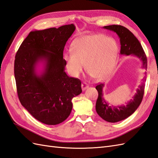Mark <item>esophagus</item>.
Segmentation results:
<instances>
[{
    "label": "esophagus",
    "mask_w": 158,
    "mask_h": 158,
    "mask_svg": "<svg viewBox=\"0 0 158 158\" xmlns=\"http://www.w3.org/2000/svg\"><path fill=\"white\" fill-rule=\"evenodd\" d=\"M81 86H82V90L83 91H84L85 90L86 88H88V84L86 83V82H84L82 84V85H81Z\"/></svg>",
    "instance_id": "obj_1"
}]
</instances>
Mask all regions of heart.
<instances>
[{"instance_id": "b5f03b06", "label": "heart", "mask_w": 158, "mask_h": 158, "mask_svg": "<svg viewBox=\"0 0 158 158\" xmlns=\"http://www.w3.org/2000/svg\"><path fill=\"white\" fill-rule=\"evenodd\" d=\"M118 53V45L112 38L102 34L88 35L73 41L72 52L65 53L64 60L72 75L78 76L85 66L88 74L99 80L113 70Z\"/></svg>"}]
</instances>
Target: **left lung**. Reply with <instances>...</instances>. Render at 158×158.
Instances as JSON below:
<instances>
[{"label": "left lung", "mask_w": 158, "mask_h": 158, "mask_svg": "<svg viewBox=\"0 0 158 158\" xmlns=\"http://www.w3.org/2000/svg\"><path fill=\"white\" fill-rule=\"evenodd\" d=\"M104 29H108L116 33L120 39L121 55H133L138 57L142 64V67L147 70L148 60L143 48L135 36L126 27L121 25H109L103 27ZM104 84L100 83L96 86L98 92V97L96 103L97 113L104 120L109 123L121 121L131 116L137 110L141 104L143 97L145 83H142L137 89V93L134 95L125 105L110 106L103 97L102 89Z\"/></svg>", "instance_id": "8db88e82"}]
</instances>
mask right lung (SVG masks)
Returning <instances> with one entry per match:
<instances>
[{"instance_id": "right-lung-1", "label": "right lung", "mask_w": 158, "mask_h": 158, "mask_svg": "<svg viewBox=\"0 0 158 158\" xmlns=\"http://www.w3.org/2000/svg\"><path fill=\"white\" fill-rule=\"evenodd\" d=\"M76 29L66 25L31 31L15 56L14 74L21 105L37 120L55 125L72 109V99L82 92L81 82L68 76L63 58L67 41ZM43 64L39 73L36 66Z\"/></svg>"}]
</instances>
